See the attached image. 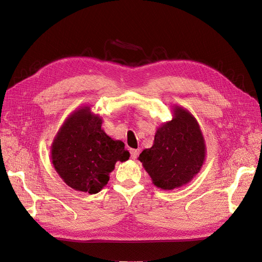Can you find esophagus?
Returning a JSON list of instances; mask_svg holds the SVG:
<instances>
[{
  "label": "esophagus",
  "mask_w": 262,
  "mask_h": 262,
  "mask_svg": "<svg viewBox=\"0 0 262 262\" xmlns=\"http://www.w3.org/2000/svg\"><path fill=\"white\" fill-rule=\"evenodd\" d=\"M129 152H130V157H132V158H133V159H136L137 157H138L139 150H138V149H130Z\"/></svg>",
  "instance_id": "obj_1"
}]
</instances>
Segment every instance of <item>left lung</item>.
Segmentation results:
<instances>
[{
  "label": "left lung",
  "mask_w": 262,
  "mask_h": 262,
  "mask_svg": "<svg viewBox=\"0 0 262 262\" xmlns=\"http://www.w3.org/2000/svg\"><path fill=\"white\" fill-rule=\"evenodd\" d=\"M205 158V145L198 122L188 111L174 108L171 122L159 127L151 148L139 155L154 184L173 190L192 180Z\"/></svg>",
  "instance_id": "1"
}]
</instances>
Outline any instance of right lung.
<instances>
[{"label":"right lung","mask_w":262,"mask_h":262,"mask_svg":"<svg viewBox=\"0 0 262 262\" xmlns=\"http://www.w3.org/2000/svg\"><path fill=\"white\" fill-rule=\"evenodd\" d=\"M101 126L102 119L83 107L67 119L52 144L56 171L77 191L98 193L107 184L116 161L129 158L123 141L108 137Z\"/></svg>","instance_id":"1"}]
</instances>
